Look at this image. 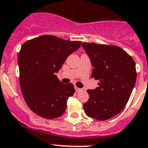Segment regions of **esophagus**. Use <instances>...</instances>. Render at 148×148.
I'll return each mask as SVG.
<instances>
[{
    "label": "esophagus",
    "mask_w": 148,
    "mask_h": 148,
    "mask_svg": "<svg viewBox=\"0 0 148 148\" xmlns=\"http://www.w3.org/2000/svg\"><path fill=\"white\" fill-rule=\"evenodd\" d=\"M74 88H75L76 92H79V91H81V90H82V89L79 88H77V86H74Z\"/></svg>",
    "instance_id": "esophagus-1"
}]
</instances>
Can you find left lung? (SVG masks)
I'll use <instances>...</instances> for the list:
<instances>
[{"instance_id":"obj_1","label":"left lung","mask_w":148,"mask_h":148,"mask_svg":"<svg viewBox=\"0 0 148 148\" xmlns=\"http://www.w3.org/2000/svg\"><path fill=\"white\" fill-rule=\"evenodd\" d=\"M82 46L94 67L91 77L99 80V87L87 90L89 99L84 103V111L97 120L110 119L128 102L136 80L135 61L114 45L84 42Z\"/></svg>"}]
</instances>
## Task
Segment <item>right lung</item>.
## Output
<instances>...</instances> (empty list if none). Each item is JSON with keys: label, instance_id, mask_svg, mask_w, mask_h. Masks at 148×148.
Here are the masks:
<instances>
[{"label": "right lung", "instance_id": "right-lung-1", "mask_svg": "<svg viewBox=\"0 0 148 148\" xmlns=\"http://www.w3.org/2000/svg\"><path fill=\"white\" fill-rule=\"evenodd\" d=\"M81 41H69L54 35H42L25 42L18 53L20 86L27 106L45 119L58 118L75 92L72 83L60 82L56 72Z\"/></svg>", "mask_w": 148, "mask_h": 148}]
</instances>
